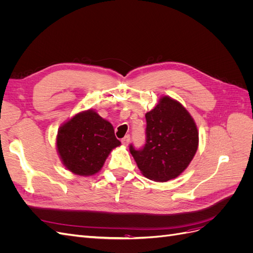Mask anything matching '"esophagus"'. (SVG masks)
Returning a JSON list of instances; mask_svg holds the SVG:
<instances>
[{
	"instance_id": "34e87169",
	"label": "esophagus",
	"mask_w": 253,
	"mask_h": 253,
	"mask_svg": "<svg viewBox=\"0 0 253 253\" xmlns=\"http://www.w3.org/2000/svg\"><path fill=\"white\" fill-rule=\"evenodd\" d=\"M121 142H122V144L126 145V147H127L128 143H129V136L127 135V136L125 137V138H122V139H121Z\"/></svg>"
}]
</instances>
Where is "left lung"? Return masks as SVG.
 <instances>
[{
	"label": "left lung",
	"mask_w": 253,
	"mask_h": 253,
	"mask_svg": "<svg viewBox=\"0 0 253 253\" xmlns=\"http://www.w3.org/2000/svg\"><path fill=\"white\" fill-rule=\"evenodd\" d=\"M147 141L140 150L129 145V152L145 177L165 182L187 169L198 148L194 119L182 104L163 96L154 109L145 114Z\"/></svg>",
	"instance_id": "1"
}]
</instances>
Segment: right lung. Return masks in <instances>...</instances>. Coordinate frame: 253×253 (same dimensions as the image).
Instances as JSON below:
<instances>
[{"label": "right lung", "instance_id": "obj_1", "mask_svg": "<svg viewBox=\"0 0 253 253\" xmlns=\"http://www.w3.org/2000/svg\"><path fill=\"white\" fill-rule=\"evenodd\" d=\"M120 144L111 122L95 110L80 112L64 122L56 139L61 162L68 171L80 176L98 173L111 151Z\"/></svg>", "mask_w": 253, "mask_h": 253}]
</instances>
